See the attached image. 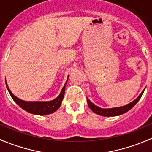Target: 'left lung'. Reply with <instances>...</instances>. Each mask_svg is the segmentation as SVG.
<instances>
[{"instance_id":"obj_1","label":"left lung","mask_w":152,"mask_h":152,"mask_svg":"<svg viewBox=\"0 0 152 152\" xmlns=\"http://www.w3.org/2000/svg\"><path fill=\"white\" fill-rule=\"evenodd\" d=\"M144 90H142V93L140 94V96H139L135 100H134L132 102L128 104L123 106V107H114V108H110V109H102V108H100V107H97V106H96L95 104H93L92 103V102L87 98V104H88V106L90 108V110H91L93 112H94L95 113H96V114L99 115L107 116V117L120 115L124 114V113H126V112H128L129 110H131V109L132 108V107H134L137 102H138V101L140 100V99L141 98Z\"/></svg>"}]
</instances>
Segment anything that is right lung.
<instances>
[{
    "label": "right lung",
    "instance_id": "add662e5",
    "mask_svg": "<svg viewBox=\"0 0 152 152\" xmlns=\"http://www.w3.org/2000/svg\"><path fill=\"white\" fill-rule=\"evenodd\" d=\"M67 80H68V77H67L66 82H65L59 96L53 100L50 101V102H25V101H23L16 97L15 95L12 94L7 83H6V85H7V90H8L10 96H12V99L23 110H26V112L31 113V114L44 115H48L54 113L59 108L61 104H62V99L64 98V95H65V85H66Z\"/></svg>",
    "mask_w": 152,
    "mask_h": 152
}]
</instances>
